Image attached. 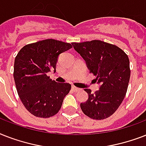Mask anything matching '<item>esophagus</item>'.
Wrapping results in <instances>:
<instances>
[{"mask_svg":"<svg viewBox=\"0 0 146 146\" xmlns=\"http://www.w3.org/2000/svg\"><path fill=\"white\" fill-rule=\"evenodd\" d=\"M72 90H73V92H78V91H80V89H79V88H77V87L73 86H72Z\"/></svg>","mask_w":146,"mask_h":146,"instance_id":"34e87169","label":"esophagus"}]
</instances>
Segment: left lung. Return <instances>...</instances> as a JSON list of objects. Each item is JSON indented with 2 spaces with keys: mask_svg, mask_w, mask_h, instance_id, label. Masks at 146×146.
Here are the masks:
<instances>
[{
  "mask_svg": "<svg viewBox=\"0 0 146 146\" xmlns=\"http://www.w3.org/2000/svg\"><path fill=\"white\" fill-rule=\"evenodd\" d=\"M73 46L86 60L89 73L101 85L95 93L89 94L86 102L80 104L82 112L94 120H104L115 112L127 93L129 78V60L119 47L100 40L81 43L73 42Z\"/></svg>",
  "mask_w": 146,
  "mask_h": 146,
  "instance_id": "obj_1",
  "label": "left lung"
}]
</instances>
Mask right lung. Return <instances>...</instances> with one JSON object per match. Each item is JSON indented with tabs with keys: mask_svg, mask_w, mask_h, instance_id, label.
I'll return each instance as SVG.
<instances>
[{
	"mask_svg": "<svg viewBox=\"0 0 146 146\" xmlns=\"http://www.w3.org/2000/svg\"><path fill=\"white\" fill-rule=\"evenodd\" d=\"M72 48L70 43L45 39L26 44L15 57L13 78L17 93L27 111L38 117L58 113L70 83H60L47 73L56 69L60 54Z\"/></svg>",
	"mask_w": 146,
	"mask_h": 146,
	"instance_id": "right-lung-1",
	"label": "right lung"
}]
</instances>
